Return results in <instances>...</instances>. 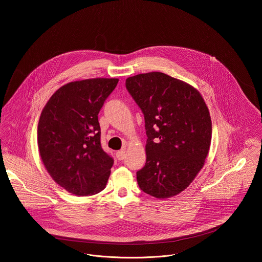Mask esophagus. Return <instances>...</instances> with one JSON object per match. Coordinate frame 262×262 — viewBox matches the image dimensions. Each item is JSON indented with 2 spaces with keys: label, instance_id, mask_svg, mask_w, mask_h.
I'll list each match as a JSON object with an SVG mask.
<instances>
[{
  "label": "esophagus",
  "instance_id": "esophagus-1",
  "mask_svg": "<svg viewBox=\"0 0 262 262\" xmlns=\"http://www.w3.org/2000/svg\"><path fill=\"white\" fill-rule=\"evenodd\" d=\"M116 157L118 160H124L125 158V149L120 150L116 153Z\"/></svg>",
  "mask_w": 262,
  "mask_h": 262
}]
</instances>
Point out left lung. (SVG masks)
<instances>
[{
  "label": "left lung",
  "mask_w": 262,
  "mask_h": 262,
  "mask_svg": "<svg viewBox=\"0 0 262 262\" xmlns=\"http://www.w3.org/2000/svg\"><path fill=\"white\" fill-rule=\"evenodd\" d=\"M125 88L144 115L146 163L141 190L168 199L186 189L202 169L211 143L209 110L195 88L152 72L127 77Z\"/></svg>",
  "instance_id": "8db88e82"
}]
</instances>
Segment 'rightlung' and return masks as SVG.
<instances>
[{
    "label": "right lung",
    "instance_id": "obj_1",
    "mask_svg": "<svg viewBox=\"0 0 262 262\" xmlns=\"http://www.w3.org/2000/svg\"><path fill=\"white\" fill-rule=\"evenodd\" d=\"M118 78H89L59 88L43 108L39 153L52 179L79 196L103 190L114 160L102 149L98 114Z\"/></svg>",
    "mask_w": 262,
    "mask_h": 262
}]
</instances>
